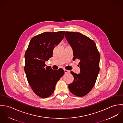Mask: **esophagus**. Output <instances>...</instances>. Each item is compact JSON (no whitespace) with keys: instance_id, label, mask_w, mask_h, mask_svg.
<instances>
[{"instance_id":"obj_1","label":"esophagus","mask_w":123,"mask_h":123,"mask_svg":"<svg viewBox=\"0 0 123 123\" xmlns=\"http://www.w3.org/2000/svg\"><path fill=\"white\" fill-rule=\"evenodd\" d=\"M64 72L65 73H69L70 72V70H66V69H64Z\"/></svg>"}]
</instances>
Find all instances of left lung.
Here are the masks:
<instances>
[{
    "label": "left lung",
    "instance_id": "8db88e82",
    "mask_svg": "<svg viewBox=\"0 0 123 123\" xmlns=\"http://www.w3.org/2000/svg\"><path fill=\"white\" fill-rule=\"evenodd\" d=\"M65 37L72 48L73 60H80V73L73 71V81L68 85L70 92L77 97H83L93 88L99 71L100 54L94 41L79 32H66Z\"/></svg>",
    "mask_w": 123,
    "mask_h": 123
}]
</instances>
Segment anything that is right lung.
<instances>
[{
	"label": "right lung",
	"mask_w": 123,
	"mask_h": 123,
	"mask_svg": "<svg viewBox=\"0 0 123 123\" xmlns=\"http://www.w3.org/2000/svg\"><path fill=\"white\" fill-rule=\"evenodd\" d=\"M65 31L44 32L34 36L25 51L24 70L28 83L36 95L46 98L52 95L58 81L64 71L54 70L46 61L53 57L54 47L64 37Z\"/></svg>",
	"instance_id": "1"
}]
</instances>
